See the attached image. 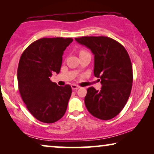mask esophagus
<instances>
[{"label":"esophagus","mask_w":154,"mask_h":154,"mask_svg":"<svg viewBox=\"0 0 154 154\" xmlns=\"http://www.w3.org/2000/svg\"><path fill=\"white\" fill-rule=\"evenodd\" d=\"M71 88H72V90H76L78 89H79L80 86L75 85V84H73V85H71Z\"/></svg>","instance_id":"34e87169"}]
</instances>
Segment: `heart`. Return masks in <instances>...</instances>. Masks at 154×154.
<instances>
[{
	"label": "heart",
	"mask_w": 154,
	"mask_h": 154,
	"mask_svg": "<svg viewBox=\"0 0 154 154\" xmlns=\"http://www.w3.org/2000/svg\"><path fill=\"white\" fill-rule=\"evenodd\" d=\"M83 52H86L85 50H81V51H80V54L81 53H83Z\"/></svg>",
	"instance_id": "1"
}]
</instances>
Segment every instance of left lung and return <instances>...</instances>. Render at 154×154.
Returning <instances> with one entry per match:
<instances>
[{"mask_svg": "<svg viewBox=\"0 0 154 154\" xmlns=\"http://www.w3.org/2000/svg\"><path fill=\"white\" fill-rule=\"evenodd\" d=\"M75 40L94 54V75L100 78L102 85L100 90L88 88L86 108L99 119H113L123 110L131 92L133 74L129 54L121 43L106 36H83Z\"/></svg>", "mask_w": 154, "mask_h": 154, "instance_id": "8db88e82", "label": "left lung"}]
</instances>
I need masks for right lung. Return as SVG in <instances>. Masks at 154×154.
Masks as SVG:
<instances>
[{
    "label": "right lung",
    "instance_id": "right-lung-1",
    "mask_svg": "<svg viewBox=\"0 0 154 154\" xmlns=\"http://www.w3.org/2000/svg\"><path fill=\"white\" fill-rule=\"evenodd\" d=\"M71 38H43L30 44L21 55L17 69L19 91L33 116L52 123L66 112L71 87L58 86L50 81L52 73H60L62 55Z\"/></svg>",
    "mask_w": 154,
    "mask_h": 154
}]
</instances>
